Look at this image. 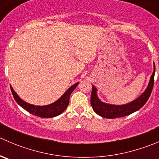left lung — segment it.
<instances>
[{
    "instance_id": "1",
    "label": "left lung",
    "mask_w": 159,
    "mask_h": 159,
    "mask_svg": "<svg viewBox=\"0 0 159 159\" xmlns=\"http://www.w3.org/2000/svg\"><path fill=\"white\" fill-rule=\"evenodd\" d=\"M155 66L154 64V71L151 76L148 85L146 90L135 100L130 103L121 105H110L102 102L97 95V89L92 85V91L91 95V105L96 114L105 118H116L127 116L130 114L139 110L148 100L154 85Z\"/></svg>"
}]
</instances>
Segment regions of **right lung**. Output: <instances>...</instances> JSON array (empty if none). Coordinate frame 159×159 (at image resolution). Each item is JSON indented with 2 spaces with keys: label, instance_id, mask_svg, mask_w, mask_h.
<instances>
[{
  "label": "right lung",
  "instance_id": "right-lung-1",
  "mask_svg": "<svg viewBox=\"0 0 159 159\" xmlns=\"http://www.w3.org/2000/svg\"><path fill=\"white\" fill-rule=\"evenodd\" d=\"M78 83L79 82L76 83V84H73L71 87H70L64 93L63 95L58 100L56 101L55 102L48 105H44V106H36V105H30L29 103H27L26 102L22 100L17 95V93L14 91V89H12L11 86V90L17 103L20 107H22L24 109L26 110L27 111H28L29 113L34 115L41 117V118H53V117L61 115L62 112L65 111V110L66 109L68 104H69V98L70 94H71L74 90L76 89Z\"/></svg>",
  "mask_w": 159,
  "mask_h": 159
}]
</instances>
